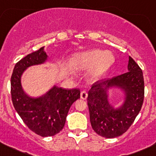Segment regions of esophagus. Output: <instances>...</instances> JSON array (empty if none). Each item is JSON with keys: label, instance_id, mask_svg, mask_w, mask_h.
<instances>
[{"label": "esophagus", "instance_id": "obj_1", "mask_svg": "<svg viewBox=\"0 0 156 156\" xmlns=\"http://www.w3.org/2000/svg\"><path fill=\"white\" fill-rule=\"evenodd\" d=\"M87 92H86V91H82L81 93H80V98H81V99H83V100H86V98H87Z\"/></svg>", "mask_w": 156, "mask_h": 156}]
</instances>
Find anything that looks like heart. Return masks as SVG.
Instances as JSON below:
<instances>
[{
  "label": "heart",
  "mask_w": 156,
  "mask_h": 156,
  "mask_svg": "<svg viewBox=\"0 0 156 156\" xmlns=\"http://www.w3.org/2000/svg\"><path fill=\"white\" fill-rule=\"evenodd\" d=\"M115 57L110 51L93 49L73 55L69 61V66L73 70L93 68L91 77H100L113 66Z\"/></svg>",
  "instance_id": "1"
}]
</instances>
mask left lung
<instances>
[{
    "label": "left lung",
    "mask_w": 156,
    "mask_h": 156,
    "mask_svg": "<svg viewBox=\"0 0 156 156\" xmlns=\"http://www.w3.org/2000/svg\"><path fill=\"white\" fill-rule=\"evenodd\" d=\"M120 88L124 101L115 108L109 103L108 90ZM144 98V81L140 67L129 56L128 72L94 83L88 92L90 122L93 130L106 138L124 134L140 111Z\"/></svg>",
    "instance_id": "8db88e82"
}]
</instances>
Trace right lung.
<instances>
[{"mask_svg":"<svg viewBox=\"0 0 156 156\" xmlns=\"http://www.w3.org/2000/svg\"><path fill=\"white\" fill-rule=\"evenodd\" d=\"M44 46L28 54L16 64L11 76V96L14 108L30 130L41 137L55 135L63 129L69 109L80 98L78 89L54 86L46 94L32 98L24 91L21 83L28 67L47 61Z\"/></svg>","mask_w":156,"mask_h":156,"instance_id":"right-lung-1","label":"right lung"}]
</instances>
